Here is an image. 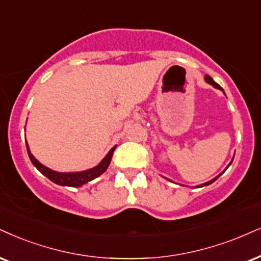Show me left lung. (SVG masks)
<instances>
[{
  "instance_id": "obj_1",
  "label": "left lung",
  "mask_w": 261,
  "mask_h": 261,
  "mask_svg": "<svg viewBox=\"0 0 261 261\" xmlns=\"http://www.w3.org/2000/svg\"><path fill=\"white\" fill-rule=\"evenodd\" d=\"M204 81L205 82H207V83H209V85H212V86H213L214 87V88H217V89H220V91H223V93H224V94H225V92H224V89L223 88H221V87L219 86V85H218V83L217 82H215L214 81V80L213 79H212V77L211 76H208V75H205L204 76ZM233 160V159H232ZM231 163H232V161H231V162H230V165H231ZM229 165V166H230ZM229 166H227L226 167V168H225V170H226L227 168H229ZM225 170H224V172H225ZM223 172V173H224ZM223 173H220V174L219 175H218V176H215V178L214 179H212L211 180V181H207V182H204V184H201V185H197V186H196V188H203V186H207V185H209V184H212V182H214L215 181V180H217L218 178H219V176L221 175V174H223ZM169 180V179H168Z\"/></svg>"
}]
</instances>
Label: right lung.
Wrapping results in <instances>:
<instances>
[{
    "label": "right lung",
    "instance_id": "add662e5",
    "mask_svg": "<svg viewBox=\"0 0 261 261\" xmlns=\"http://www.w3.org/2000/svg\"><path fill=\"white\" fill-rule=\"evenodd\" d=\"M27 149H28L29 157H30L32 165L36 167V168L40 170L44 176H47L50 181L56 182V184L62 185V186H72V188H79V186L85 185L87 182L92 181L93 179L98 178L99 175H101L102 173L108 169V167L111 162L112 155H114L116 146H114L110 151H109L108 155L101 160V162L99 163L98 166L93 167L91 169L82 170V172H66V173L56 172V170L48 168V167L43 166L42 163L38 162V161L34 157V155L31 153L30 149H29L28 141H27Z\"/></svg>",
    "mask_w": 261,
    "mask_h": 261
}]
</instances>
